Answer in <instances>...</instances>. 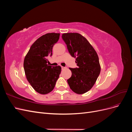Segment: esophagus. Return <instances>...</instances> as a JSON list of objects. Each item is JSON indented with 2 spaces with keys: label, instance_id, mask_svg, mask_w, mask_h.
Wrapping results in <instances>:
<instances>
[{
  "label": "esophagus",
  "instance_id": "34e87169",
  "mask_svg": "<svg viewBox=\"0 0 132 132\" xmlns=\"http://www.w3.org/2000/svg\"><path fill=\"white\" fill-rule=\"evenodd\" d=\"M61 68H62V69H64V68H65V67H62V66L61 67Z\"/></svg>",
  "mask_w": 132,
  "mask_h": 132
}]
</instances>
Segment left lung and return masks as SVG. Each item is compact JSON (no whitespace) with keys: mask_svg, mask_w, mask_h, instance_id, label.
Wrapping results in <instances>:
<instances>
[{"mask_svg":"<svg viewBox=\"0 0 132 132\" xmlns=\"http://www.w3.org/2000/svg\"><path fill=\"white\" fill-rule=\"evenodd\" d=\"M62 37L71 56L76 58L75 63L78 66L69 68L72 74L67 80L68 83L76 94H84L93 87L100 73L97 54L88 41L80 34H63Z\"/></svg>","mask_w":132,"mask_h":132,"instance_id":"8db88e82","label":"left lung"}]
</instances>
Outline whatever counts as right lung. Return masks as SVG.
Masks as SVG:
<instances>
[{
	"mask_svg": "<svg viewBox=\"0 0 132 132\" xmlns=\"http://www.w3.org/2000/svg\"><path fill=\"white\" fill-rule=\"evenodd\" d=\"M60 34L48 33L38 38L31 46L23 62L28 81L36 91L47 94L54 88L61 72L60 66L47 64L48 56L52 55V48Z\"/></svg>",
	"mask_w": 132,
	"mask_h": 132,
	"instance_id": "1",
	"label": "right lung"
}]
</instances>
